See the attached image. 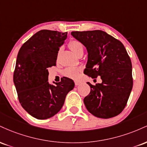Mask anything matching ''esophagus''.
<instances>
[{
	"label": "esophagus",
	"mask_w": 147,
	"mask_h": 147,
	"mask_svg": "<svg viewBox=\"0 0 147 147\" xmlns=\"http://www.w3.org/2000/svg\"><path fill=\"white\" fill-rule=\"evenodd\" d=\"M80 84H81V82H78V81H75V84L76 86H79Z\"/></svg>",
	"instance_id": "1"
}]
</instances>
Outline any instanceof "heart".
<instances>
[{
    "label": "heart",
    "instance_id": "obj_1",
    "mask_svg": "<svg viewBox=\"0 0 147 147\" xmlns=\"http://www.w3.org/2000/svg\"><path fill=\"white\" fill-rule=\"evenodd\" d=\"M69 47L76 55H78L81 52H84V45L80 41L77 40H72L69 43ZM82 72L81 68H68L63 71L64 75L70 78L77 79L79 78Z\"/></svg>",
    "mask_w": 147,
    "mask_h": 147
}]
</instances>
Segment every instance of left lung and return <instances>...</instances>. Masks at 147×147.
I'll use <instances>...</instances> for the list:
<instances>
[{"label":"left lung","instance_id":"8db88e82","mask_svg":"<svg viewBox=\"0 0 147 147\" xmlns=\"http://www.w3.org/2000/svg\"><path fill=\"white\" fill-rule=\"evenodd\" d=\"M87 49L84 73L101 77L95 86L88 82L90 92L84 99L87 110L99 118L113 117L124 110L133 88L132 64L122 42L102 30L72 32Z\"/></svg>","mask_w":147,"mask_h":147}]
</instances>
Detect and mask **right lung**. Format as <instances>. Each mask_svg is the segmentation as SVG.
<instances>
[{"instance_id":"obj_1","label":"right lung","mask_w":147,"mask_h":147,"mask_svg":"<svg viewBox=\"0 0 147 147\" xmlns=\"http://www.w3.org/2000/svg\"><path fill=\"white\" fill-rule=\"evenodd\" d=\"M67 32L42 30L19 50L14 72V83L22 107L38 119L53 117L61 110L67 94L75 87L71 79L63 77L52 85L48 68L56 65L59 48ZM55 83V82H54Z\"/></svg>"}]
</instances>
